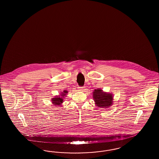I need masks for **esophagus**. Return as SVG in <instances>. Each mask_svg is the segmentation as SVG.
Listing matches in <instances>:
<instances>
[{"mask_svg": "<svg viewBox=\"0 0 159 159\" xmlns=\"http://www.w3.org/2000/svg\"><path fill=\"white\" fill-rule=\"evenodd\" d=\"M79 88V91H83L84 90V87H78Z\"/></svg>", "mask_w": 159, "mask_h": 159, "instance_id": "esophagus-1", "label": "esophagus"}]
</instances>
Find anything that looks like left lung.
Listing matches in <instances>:
<instances>
[{"instance_id": "obj_1", "label": "left lung", "mask_w": 159, "mask_h": 159, "mask_svg": "<svg viewBox=\"0 0 159 159\" xmlns=\"http://www.w3.org/2000/svg\"><path fill=\"white\" fill-rule=\"evenodd\" d=\"M93 97L97 107L107 108L111 106L113 102V96L111 93L102 92V90L98 89L93 93Z\"/></svg>"}]
</instances>
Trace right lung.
I'll return each mask as SVG.
<instances>
[{
  "label": "right lung",
  "instance_id": "add662e5",
  "mask_svg": "<svg viewBox=\"0 0 159 159\" xmlns=\"http://www.w3.org/2000/svg\"><path fill=\"white\" fill-rule=\"evenodd\" d=\"M67 93V91L64 90L63 92L61 93V95L59 96H57L55 97V98H53L51 100L52 102L53 105L55 106H61V104L63 102V98L64 97L66 96V94Z\"/></svg>",
  "mask_w": 159,
  "mask_h": 159
}]
</instances>
